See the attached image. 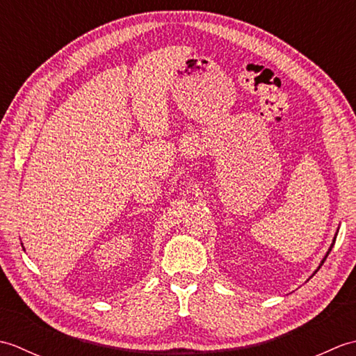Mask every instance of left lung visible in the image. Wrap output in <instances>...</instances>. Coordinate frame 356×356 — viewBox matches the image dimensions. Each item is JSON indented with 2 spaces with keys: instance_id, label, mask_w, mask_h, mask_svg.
<instances>
[{
  "instance_id": "obj_1",
  "label": "left lung",
  "mask_w": 356,
  "mask_h": 356,
  "mask_svg": "<svg viewBox=\"0 0 356 356\" xmlns=\"http://www.w3.org/2000/svg\"><path fill=\"white\" fill-rule=\"evenodd\" d=\"M337 238V237H335ZM335 238H334V241H332V246H330V249H329V251H327V254H326V257H324V259H323V261H321V264L324 263V260H326L327 259V255H329V252L332 251V248H334V243H335ZM321 264H320V266H321Z\"/></svg>"
}]
</instances>
